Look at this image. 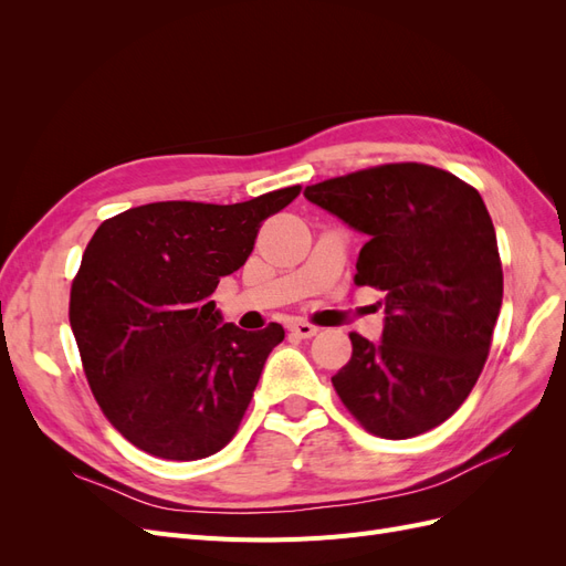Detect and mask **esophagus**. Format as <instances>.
<instances>
[{"label": "esophagus", "instance_id": "obj_1", "mask_svg": "<svg viewBox=\"0 0 566 566\" xmlns=\"http://www.w3.org/2000/svg\"><path fill=\"white\" fill-rule=\"evenodd\" d=\"M290 333L302 337V339H310V337H314L318 333V328H316V325H312V323H306V321H295L293 325H290Z\"/></svg>", "mask_w": 566, "mask_h": 566}]
</instances>
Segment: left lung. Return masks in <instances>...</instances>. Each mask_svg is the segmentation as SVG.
Instances as JSON below:
<instances>
[{
  "label": "left lung",
  "mask_w": 566,
  "mask_h": 566,
  "mask_svg": "<svg viewBox=\"0 0 566 566\" xmlns=\"http://www.w3.org/2000/svg\"><path fill=\"white\" fill-rule=\"evenodd\" d=\"M306 200L368 235L356 285L382 290L378 345L349 333L333 387L375 437L408 439L470 397L503 302L495 229L474 186L422 163H389L306 186Z\"/></svg>",
  "instance_id": "left-lung-1"
}]
</instances>
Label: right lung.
<instances>
[{"label":"right lung","mask_w":566,"mask_h":566,"mask_svg":"<svg viewBox=\"0 0 566 566\" xmlns=\"http://www.w3.org/2000/svg\"><path fill=\"white\" fill-rule=\"evenodd\" d=\"M300 191L235 205L150 202L92 235L71 290V328L96 403L136 449L198 460L238 432L285 331L219 325L210 297L245 264L262 221Z\"/></svg>","instance_id":"add662e5"}]
</instances>
